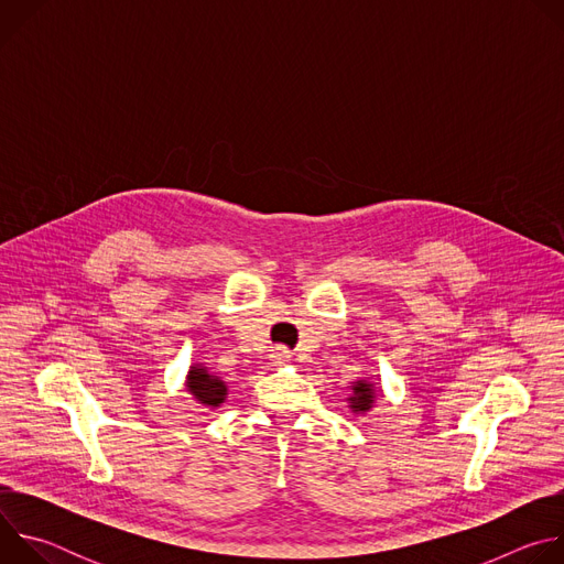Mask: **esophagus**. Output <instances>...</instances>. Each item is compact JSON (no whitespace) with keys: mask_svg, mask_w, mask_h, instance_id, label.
Returning <instances> with one entry per match:
<instances>
[{"mask_svg":"<svg viewBox=\"0 0 564 564\" xmlns=\"http://www.w3.org/2000/svg\"><path fill=\"white\" fill-rule=\"evenodd\" d=\"M290 357H292V352H290L288 348H283V346H276V348L270 352V359H272V364H276V366L290 361Z\"/></svg>","mask_w":564,"mask_h":564,"instance_id":"esophagus-1","label":"esophagus"}]
</instances>
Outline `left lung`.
<instances>
[{"label":"left lung","mask_w":564,"mask_h":564,"mask_svg":"<svg viewBox=\"0 0 564 564\" xmlns=\"http://www.w3.org/2000/svg\"><path fill=\"white\" fill-rule=\"evenodd\" d=\"M348 404L352 409V413H368L375 404V386L368 381H355L352 386V394L348 397Z\"/></svg>","instance_id":"1"}]
</instances>
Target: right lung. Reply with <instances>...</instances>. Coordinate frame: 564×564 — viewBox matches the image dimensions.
I'll return each mask as SVG.
<instances>
[{"label":"right lung","mask_w":564,"mask_h":564,"mask_svg":"<svg viewBox=\"0 0 564 564\" xmlns=\"http://www.w3.org/2000/svg\"><path fill=\"white\" fill-rule=\"evenodd\" d=\"M187 390L194 394V399L198 401V404L209 406V409L220 406L223 401H225V394H227L225 381L220 377L207 372V368L200 366V364L189 368Z\"/></svg>","instance_id":"add662e5"}]
</instances>
